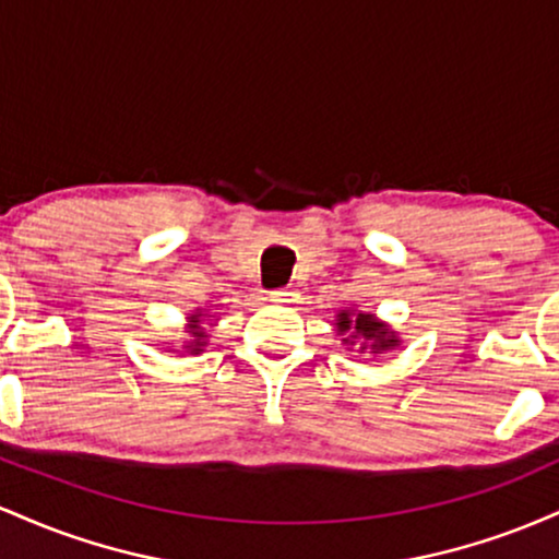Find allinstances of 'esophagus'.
<instances>
[{
  "label": "esophagus",
  "instance_id": "1",
  "mask_svg": "<svg viewBox=\"0 0 559 559\" xmlns=\"http://www.w3.org/2000/svg\"><path fill=\"white\" fill-rule=\"evenodd\" d=\"M297 288L294 286H284V288H275V292L271 294L273 301H297Z\"/></svg>",
  "mask_w": 559,
  "mask_h": 559
}]
</instances>
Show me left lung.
Instances as JSON below:
<instances>
[{"label": "left lung", "instance_id": "8db88e82", "mask_svg": "<svg viewBox=\"0 0 559 559\" xmlns=\"http://www.w3.org/2000/svg\"><path fill=\"white\" fill-rule=\"evenodd\" d=\"M338 333H346V331H355L357 338H360V352H383V349H391V346H396L400 338L394 336V331H389L386 325L378 323L373 316H365V312H357V316H352V312H338V323H336ZM344 342H349V338H344Z\"/></svg>", "mask_w": 559, "mask_h": 559}]
</instances>
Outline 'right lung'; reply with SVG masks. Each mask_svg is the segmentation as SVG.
<instances>
[{"mask_svg":"<svg viewBox=\"0 0 559 559\" xmlns=\"http://www.w3.org/2000/svg\"><path fill=\"white\" fill-rule=\"evenodd\" d=\"M191 336H194V338H191L186 349H189V352H202V346H204V342H202L204 331L199 329V316H191Z\"/></svg>","mask_w":559,"mask_h":559,"instance_id":"right-lung-1","label":"right lung"}]
</instances>
